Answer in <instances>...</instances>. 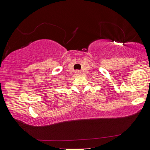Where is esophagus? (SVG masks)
I'll use <instances>...</instances> for the list:
<instances>
[{"label": "esophagus", "instance_id": "34e87169", "mask_svg": "<svg viewBox=\"0 0 150 150\" xmlns=\"http://www.w3.org/2000/svg\"><path fill=\"white\" fill-rule=\"evenodd\" d=\"M75 73H76V74L79 75V74H81V72H80L79 70H77V71H75Z\"/></svg>", "mask_w": 150, "mask_h": 150}]
</instances>
